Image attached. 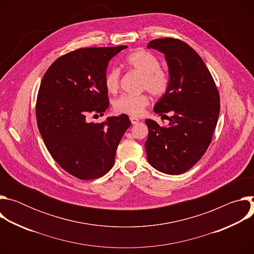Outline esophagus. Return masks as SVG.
I'll return each mask as SVG.
<instances>
[{"instance_id": "34e87169", "label": "esophagus", "mask_w": 254, "mask_h": 254, "mask_svg": "<svg viewBox=\"0 0 254 254\" xmlns=\"http://www.w3.org/2000/svg\"><path fill=\"white\" fill-rule=\"evenodd\" d=\"M129 120H130V123L132 124V125H135V124H137L138 123V119L137 118H135V117H130L129 118Z\"/></svg>"}]
</instances>
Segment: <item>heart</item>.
Masks as SVG:
<instances>
[{"label":"heart","mask_w":254,"mask_h":254,"mask_svg":"<svg viewBox=\"0 0 254 254\" xmlns=\"http://www.w3.org/2000/svg\"><path fill=\"white\" fill-rule=\"evenodd\" d=\"M126 64L128 68L142 75L140 82L141 89H147L154 96H164L171 85L169 72L160 67L159 59L149 51L137 49L126 57ZM121 74L118 69H112L104 78L105 88L108 92L115 93L120 86ZM150 103L147 93L124 94L114 101V110L118 114L128 116H141Z\"/></svg>","instance_id":"1"}]
</instances>
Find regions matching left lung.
Returning <instances> with one entry per match:
<instances>
[{
	"label": "left lung",
	"mask_w": 254,
	"mask_h": 254,
	"mask_svg": "<svg viewBox=\"0 0 254 254\" xmlns=\"http://www.w3.org/2000/svg\"><path fill=\"white\" fill-rule=\"evenodd\" d=\"M148 48L165 54L171 85L154 107L156 114L172 113L169 127L146 120L144 143L148 162L168 175L190 170L206 153L220 113V96L203 59L187 43L175 38L155 39Z\"/></svg>",
	"instance_id": "1"
}]
</instances>
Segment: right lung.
Here are the masks:
<instances>
[{
	"label": "right lung",
	"mask_w": 254,
	"mask_h": 254,
	"mask_svg": "<svg viewBox=\"0 0 254 254\" xmlns=\"http://www.w3.org/2000/svg\"><path fill=\"white\" fill-rule=\"evenodd\" d=\"M125 48L68 52L50 65L42 78L36 101L39 131L56 163L77 179L93 180L110 171L119 143L131 125L127 115L102 123L87 122L88 115L103 116L110 105L104 84L106 67Z\"/></svg>",
	"instance_id": "add662e5"
}]
</instances>
